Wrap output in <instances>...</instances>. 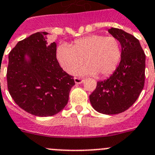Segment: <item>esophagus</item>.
I'll use <instances>...</instances> for the list:
<instances>
[{
    "mask_svg": "<svg viewBox=\"0 0 155 155\" xmlns=\"http://www.w3.org/2000/svg\"><path fill=\"white\" fill-rule=\"evenodd\" d=\"M74 81L76 84H81V83H83V80L80 78H77V77H75L74 78Z\"/></svg>",
    "mask_w": 155,
    "mask_h": 155,
    "instance_id": "1",
    "label": "esophagus"
}]
</instances>
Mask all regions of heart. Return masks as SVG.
Instances as JSON below:
<instances>
[{
    "mask_svg": "<svg viewBox=\"0 0 155 155\" xmlns=\"http://www.w3.org/2000/svg\"><path fill=\"white\" fill-rule=\"evenodd\" d=\"M122 51L119 41L114 37L93 35L75 40L72 45H59L56 58L64 71L72 73L83 63L76 73L79 76L107 77L111 75L120 62Z\"/></svg>",
    "mask_w": 155,
    "mask_h": 155,
    "instance_id": "obj_1",
    "label": "heart"
}]
</instances>
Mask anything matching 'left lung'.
<instances>
[{
    "label": "left lung",
    "mask_w": 155,
    "mask_h": 155,
    "mask_svg": "<svg viewBox=\"0 0 155 155\" xmlns=\"http://www.w3.org/2000/svg\"><path fill=\"white\" fill-rule=\"evenodd\" d=\"M108 32L120 44V62L108 79L97 82L90 100L97 112L114 115L129 109L141 93L145 78L146 57L140 41L134 35L115 28L109 29Z\"/></svg>",
    "instance_id": "1"
}]
</instances>
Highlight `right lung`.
Instances as JSON below:
<instances>
[{"label":"right lung","instance_id":"right-lung-1","mask_svg":"<svg viewBox=\"0 0 155 155\" xmlns=\"http://www.w3.org/2000/svg\"><path fill=\"white\" fill-rule=\"evenodd\" d=\"M48 35L39 31L18 41L8 56V91L21 108L37 117L62 111L75 85L58 64L56 43L48 44Z\"/></svg>","mask_w":155,"mask_h":155}]
</instances>
